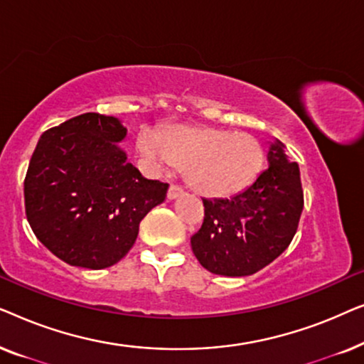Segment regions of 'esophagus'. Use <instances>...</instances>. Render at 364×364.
I'll use <instances>...</instances> for the list:
<instances>
[{
  "instance_id": "esophagus-1",
  "label": "esophagus",
  "mask_w": 364,
  "mask_h": 364,
  "mask_svg": "<svg viewBox=\"0 0 364 364\" xmlns=\"http://www.w3.org/2000/svg\"><path fill=\"white\" fill-rule=\"evenodd\" d=\"M182 192L183 191H182L181 186H176V183H172V186L168 187V191H167V198H168V200H173V198H177Z\"/></svg>"
}]
</instances>
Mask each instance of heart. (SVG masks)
<instances>
[{
	"mask_svg": "<svg viewBox=\"0 0 364 364\" xmlns=\"http://www.w3.org/2000/svg\"><path fill=\"white\" fill-rule=\"evenodd\" d=\"M137 149L154 171L181 164L192 191L212 198L230 197L247 188L265 157L262 142L253 134L186 124L161 132L142 129Z\"/></svg>",
	"mask_w": 364,
	"mask_h": 364,
	"instance_id": "b5f03b06",
	"label": "heart"
}]
</instances>
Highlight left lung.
<instances>
[{"mask_svg": "<svg viewBox=\"0 0 364 364\" xmlns=\"http://www.w3.org/2000/svg\"><path fill=\"white\" fill-rule=\"evenodd\" d=\"M268 166L230 198H202L203 222L191 238L193 255L215 275H253L287 250L303 210L300 168L283 144L268 151Z\"/></svg>", "mask_w": 364, "mask_h": 364, "instance_id": "1", "label": "left lung"}]
</instances>
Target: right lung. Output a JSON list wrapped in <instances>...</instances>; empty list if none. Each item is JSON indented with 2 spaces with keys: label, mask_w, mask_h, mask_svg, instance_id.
Wrapping results in <instances>:
<instances>
[{
  "label": "right lung",
  "mask_w": 364,
  "mask_h": 364,
  "mask_svg": "<svg viewBox=\"0 0 364 364\" xmlns=\"http://www.w3.org/2000/svg\"><path fill=\"white\" fill-rule=\"evenodd\" d=\"M126 134L119 119L86 112L48 129L34 149L24 178L28 222L69 265L112 267L166 200L168 183L142 177L116 144Z\"/></svg>",
  "instance_id": "right-lung-1"
}]
</instances>
